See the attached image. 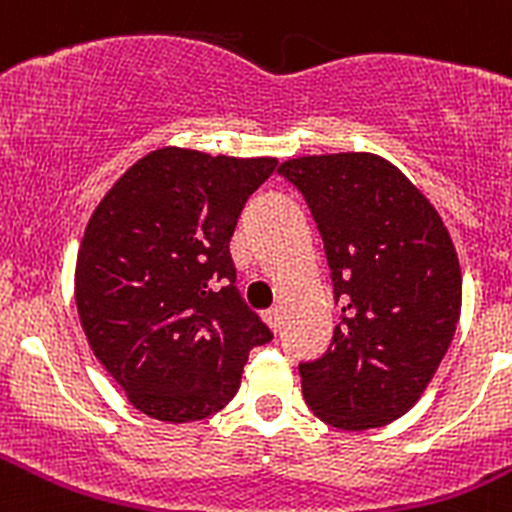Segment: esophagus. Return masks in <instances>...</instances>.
<instances>
[{
	"label": "esophagus",
	"mask_w": 512,
	"mask_h": 512,
	"mask_svg": "<svg viewBox=\"0 0 512 512\" xmlns=\"http://www.w3.org/2000/svg\"><path fill=\"white\" fill-rule=\"evenodd\" d=\"M262 320L267 322V327H270L272 332L280 330V310H267L265 315H262Z\"/></svg>",
	"instance_id": "1"
}]
</instances>
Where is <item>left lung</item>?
Returning a JSON list of instances; mask_svg holds the SVG:
<instances>
[{
	"label": "left lung",
	"instance_id": "obj_1",
	"mask_svg": "<svg viewBox=\"0 0 512 512\" xmlns=\"http://www.w3.org/2000/svg\"><path fill=\"white\" fill-rule=\"evenodd\" d=\"M317 222L342 320L302 362V395L322 423L382 428L420 400L460 320L463 272L428 197L385 157L337 152L277 167Z\"/></svg>",
	"mask_w": 512,
	"mask_h": 512
}]
</instances>
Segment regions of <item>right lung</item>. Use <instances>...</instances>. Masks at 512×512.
Segmentation results:
<instances>
[{
    "label": "right lung",
    "mask_w": 512,
    "mask_h": 512,
    "mask_svg": "<svg viewBox=\"0 0 512 512\" xmlns=\"http://www.w3.org/2000/svg\"><path fill=\"white\" fill-rule=\"evenodd\" d=\"M275 157L162 147L99 200L74 270L94 357L140 413L205 420L240 388L252 347L272 340L235 287L230 237Z\"/></svg>",
    "instance_id": "obj_1"
}]
</instances>
